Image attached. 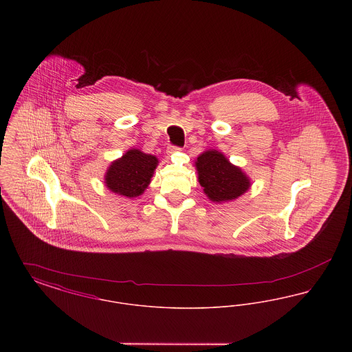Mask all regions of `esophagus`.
<instances>
[{"label": "esophagus", "mask_w": 352, "mask_h": 352, "mask_svg": "<svg viewBox=\"0 0 352 352\" xmlns=\"http://www.w3.org/2000/svg\"><path fill=\"white\" fill-rule=\"evenodd\" d=\"M178 151H181V148H177V146H168V155H173V154H175V153H178Z\"/></svg>", "instance_id": "34e87169"}]
</instances>
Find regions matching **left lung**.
Here are the masks:
<instances>
[{
	"label": "left lung",
	"mask_w": 352,
	"mask_h": 352,
	"mask_svg": "<svg viewBox=\"0 0 352 352\" xmlns=\"http://www.w3.org/2000/svg\"><path fill=\"white\" fill-rule=\"evenodd\" d=\"M195 168L204 194L214 203L234 201L251 188L250 177L221 151H203L195 160Z\"/></svg>",
	"instance_id": "left-lung-1"
}]
</instances>
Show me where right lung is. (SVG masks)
Masks as SVG:
<instances>
[{
	"mask_svg": "<svg viewBox=\"0 0 352 352\" xmlns=\"http://www.w3.org/2000/svg\"><path fill=\"white\" fill-rule=\"evenodd\" d=\"M157 166L158 158L155 155L132 148L111 162L104 175V184L118 195L135 198L148 188Z\"/></svg>",
	"mask_w": 352,
	"mask_h": 352,
	"instance_id": "right-lung-1",
	"label": "right lung"
}]
</instances>
